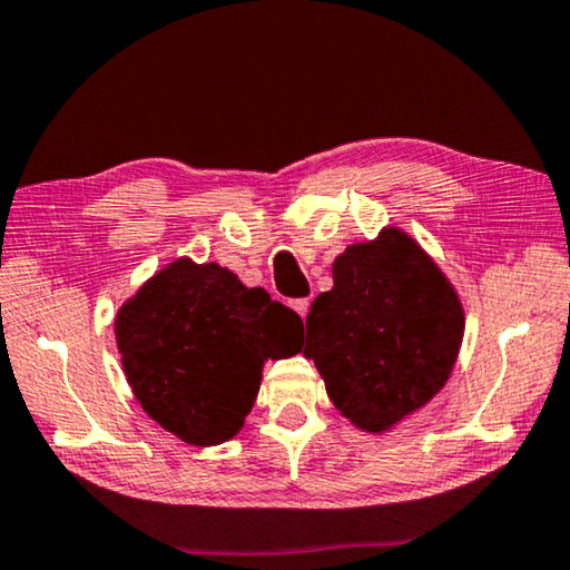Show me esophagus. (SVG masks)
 Masks as SVG:
<instances>
[{
	"mask_svg": "<svg viewBox=\"0 0 570 570\" xmlns=\"http://www.w3.org/2000/svg\"><path fill=\"white\" fill-rule=\"evenodd\" d=\"M292 308H294V312L304 320L306 312H308V298H294V302H292Z\"/></svg>",
	"mask_w": 570,
	"mask_h": 570,
	"instance_id": "obj_1",
	"label": "esophagus"
}]
</instances>
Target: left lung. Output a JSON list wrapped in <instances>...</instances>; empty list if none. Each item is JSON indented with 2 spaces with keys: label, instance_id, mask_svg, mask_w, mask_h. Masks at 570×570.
I'll use <instances>...</instances> for the list:
<instances>
[{
  "label": "left lung",
  "instance_id": "8db88e82",
  "mask_svg": "<svg viewBox=\"0 0 570 570\" xmlns=\"http://www.w3.org/2000/svg\"><path fill=\"white\" fill-rule=\"evenodd\" d=\"M462 330L455 288L407 234L384 228L334 262V288L306 316L304 356L344 417L384 432L442 390Z\"/></svg>",
  "mask_w": 570,
  "mask_h": 570
}]
</instances>
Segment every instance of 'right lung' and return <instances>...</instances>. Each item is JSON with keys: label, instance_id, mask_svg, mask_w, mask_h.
<instances>
[{"label": "right lung", "instance_id": "obj_1", "mask_svg": "<svg viewBox=\"0 0 570 570\" xmlns=\"http://www.w3.org/2000/svg\"><path fill=\"white\" fill-rule=\"evenodd\" d=\"M302 320L218 264L180 258L118 312L115 336L135 397L190 445L236 435L262 387L264 360L292 356Z\"/></svg>", "mask_w": 570, "mask_h": 570}]
</instances>
